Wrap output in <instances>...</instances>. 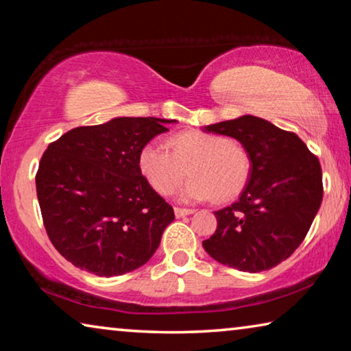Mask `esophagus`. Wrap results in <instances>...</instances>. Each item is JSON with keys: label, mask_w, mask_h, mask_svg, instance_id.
<instances>
[{"label": "esophagus", "mask_w": 351, "mask_h": 351, "mask_svg": "<svg viewBox=\"0 0 351 351\" xmlns=\"http://www.w3.org/2000/svg\"><path fill=\"white\" fill-rule=\"evenodd\" d=\"M195 210L193 209H182V207H175V215L176 218L186 217V215H192Z\"/></svg>", "instance_id": "obj_1"}]
</instances>
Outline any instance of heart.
Wrapping results in <instances>:
<instances>
[{
    "label": "heart",
    "mask_w": 351,
    "mask_h": 351,
    "mask_svg": "<svg viewBox=\"0 0 351 351\" xmlns=\"http://www.w3.org/2000/svg\"><path fill=\"white\" fill-rule=\"evenodd\" d=\"M164 147L148 142L141 148V173L159 195H170L187 173L193 178L182 189L186 201H229L243 192L251 176V158L240 144L226 136L186 132L178 133Z\"/></svg>",
    "instance_id": "heart-1"
}]
</instances>
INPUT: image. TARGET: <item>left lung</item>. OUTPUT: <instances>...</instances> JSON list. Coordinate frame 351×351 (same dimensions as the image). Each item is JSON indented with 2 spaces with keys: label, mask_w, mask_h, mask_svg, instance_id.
<instances>
[{
  "label": "left lung",
  "mask_w": 351,
  "mask_h": 351,
  "mask_svg": "<svg viewBox=\"0 0 351 351\" xmlns=\"http://www.w3.org/2000/svg\"><path fill=\"white\" fill-rule=\"evenodd\" d=\"M206 132L239 141L251 158V176L234 204L213 212L217 230L203 247L239 271L274 268L300 246L322 203L317 156L295 133L255 116L213 123Z\"/></svg>",
  "instance_id": "obj_1"
}]
</instances>
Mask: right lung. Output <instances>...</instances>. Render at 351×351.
Segmentation results:
<instances>
[{
    "mask_svg": "<svg viewBox=\"0 0 351 351\" xmlns=\"http://www.w3.org/2000/svg\"><path fill=\"white\" fill-rule=\"evenodd\" d=\"M171 122L116 117L69 130L46 148L35 176L41 217L52 245L77 268L112 277L152 258L175 213L138 158Z\"/></svg>",
    "mask_w": 351,
    "mask_h": 351,
    "instance_id": "1",
    "label": "right lung"
}]
</instances>
